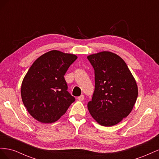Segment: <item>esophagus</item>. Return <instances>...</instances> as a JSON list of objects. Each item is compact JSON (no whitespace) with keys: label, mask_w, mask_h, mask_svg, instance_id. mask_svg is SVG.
Masks as SVG:
<instances>
[{"label":"esophagus","mask_w":159,"mask_h":159,"mask_svg":"<svg viewBox=\"0 0 159 159\" xmlns=\"http://www.w3.org/2000/svg\"><path fill=\"white\" fill-rule=\"evenodd\" d=\"M78 99L79 101H83L84 99V95H81L80 96H79V97L78 98Z\"/></svg>","instance_id":"esophagus-1"}]
</instances>
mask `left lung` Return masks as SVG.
<instances>
[{
	"instance_id": "obj_1",
	"label": "left lung",
	"mask_w": 159,
	"mask_h": 159,
	"mask_svg": "<svg viewBox=\"0 0 159 159\" xmlns=\"http://www.w3.org/2000/svg\"><path fill=\"white\" fill-rule=\"evenodd\" d=\"M95 71V90L88 103L92 117L101 125L113 126L127 117L138 96L136 81L125 62L111 52L88 56Z\"/></svg>"
}]
</instances>
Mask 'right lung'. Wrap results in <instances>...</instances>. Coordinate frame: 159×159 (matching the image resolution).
<instances>
[{"label":"right lung","mask_w":159,"mask_h":159,"mask_svg":"<svg viewBox=\"0 0 159 159\" xmlns=\"http://www.w3.org/2000/svg\"><path fill=\"white\" fill-rule=\"evenodd\" d=\"M77 58L74 54L52 50L38 57L28 70L22 83L21 97L37 121H57L75 102L68 91L64 75Z\"/></svg>","instance_id":"right-lung-1"}]
</instances>
